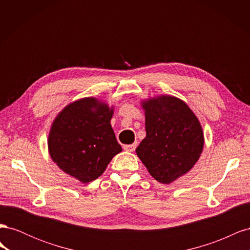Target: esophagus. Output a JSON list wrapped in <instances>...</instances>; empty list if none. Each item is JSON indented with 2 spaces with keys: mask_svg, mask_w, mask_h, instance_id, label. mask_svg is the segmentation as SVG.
<instances>
[{
  "mask_svg": "<svg viewBox=\"0 0 250 250\" xmlns=\"http://www.w3.org/2000/svg\"><path fill=\"white\" fill-rule=\"evenodd\" d=\"M123 148L126 151H129V152H132V151H134L135 148H137V144H132V145H124Z\"/></svg>",
  "mask_w": 250,
  "mask_h": 250,
  "instance_id": "34e87169",
  "label": "esophagus"
}]
</instances>
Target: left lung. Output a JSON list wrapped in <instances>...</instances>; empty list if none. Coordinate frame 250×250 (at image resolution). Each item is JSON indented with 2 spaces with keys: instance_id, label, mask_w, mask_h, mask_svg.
Here are the masks:
<instances>
[{
  "instance_id": "1",
  "label": "left lung",
  "mask_w": 250,
  "mask_h": 250,
  "mask_svg": "<svg viewBox=\"0 0 250 250\" xmlns=\"http://www.w3.org/2000/svg\"><path fill=\"white\" fill-rule=\"evenodd\" d=\"M146 138L137 154L157 181L170 184L192 169L202 152L198 119L175 97L162 96L143 103Z\"/></svg>"
}]
</instances>
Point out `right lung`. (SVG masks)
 <instances>
[{"label": "right lung", "instance_id": "1", "mask_svg": "<svg viewBox=\"0 0 250 250\" xmlns=\"http://www.w3.org/2000/svg\"><path fill=\"white\" fill-rule=\"evenodd\" d=\"M112 109L94 98L74 102L59 113L49 134V151L58 167L82 183L99 177L122 151L110 120Z\"/></svg>", "mask_w": 250, "mask_h": 250}]
</instances>
